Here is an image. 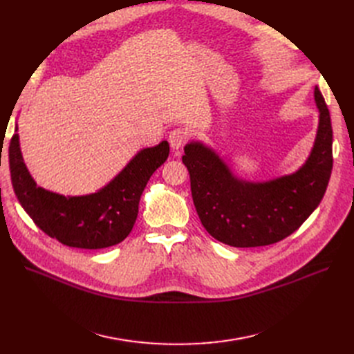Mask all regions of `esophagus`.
Wrapping results in <instances>:
<instances>
[{"mask_svg":"<svg viewBox=\"0 0 354 354\" xmlns=\"http://www.w3.org/2000/svg\"><path fill=\"white\" fill-rule=\"evenodd\" d=\"M190 138V133L187 129L184 128H176L174 131L170 132V137H168V141H170V145L174 149H180L184 147V144L187 142V140Z\"/></svg>","mask_w":354,"mask_h":354,"instance_id":"obj_1","label":"esophagus"}]
</instances>
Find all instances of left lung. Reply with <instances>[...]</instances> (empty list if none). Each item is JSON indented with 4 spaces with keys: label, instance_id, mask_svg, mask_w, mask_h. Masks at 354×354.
Masks as SVG:
<instances>
[{
    "label": "left lung",
    "instance_id": "1",
    "mask_svg": "<svg viewBox=\"0 0 354 354\" xmlns=\"http://www.w3.org/2000/svg\"><path fill=\"white\" fill-rule=\"evenodd\" d=\"M314 97L319 112L314 147L306 164L290 176L245 181L205 144L184 147L194 206L214 239L234 248L272 245L290 236L317 209L331 176L333 128L317 86Z\"/></svg>",
    "mask_w": 354,
    "mask_h": 354
}]
</instances>
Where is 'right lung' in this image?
<instances>
[{"instance_id": "1", "label": "right lung", "mask_w": 354, "mask_h": 354, "mask_svg": "<svg viewBox=\"0 0 354 354\" xmlns=\"http://www.w3.org/2000/svg\"><path fill=\"white\" fill-rule=\"evenodd\" d=\"M168 154L167 141L144 148L105 187L66 197L37 187L24 164L17 128L8 147L12 189L23 209L50 238L80 249L109 248L128 236L147 183Z\"/></svg>"}]
</instances>
